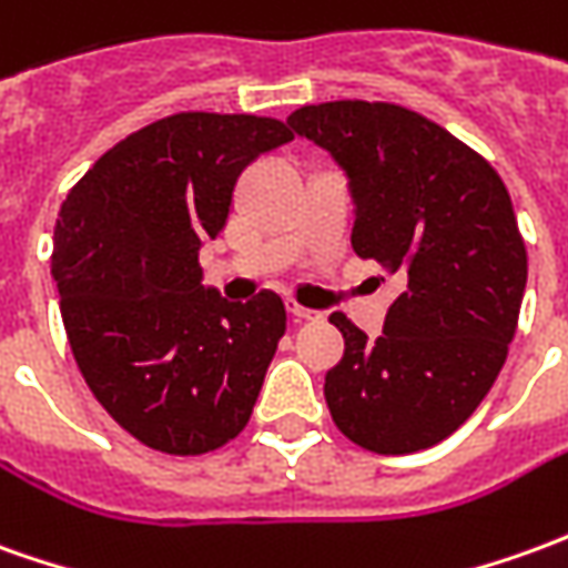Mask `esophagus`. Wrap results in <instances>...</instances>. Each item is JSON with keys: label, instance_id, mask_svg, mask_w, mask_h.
I'll use <instances>...</instances> for the list:
<instances>
[{"label": "esophagus", "instance_id": "1", "mask_svg": "<svg viewBox=\"0 0 568 568\" xmlns=\"http://www.w3.org/2000/svg\"><path fill=\"white\" fill-rule=\"evenodd\" d=\"M288 316L295 320V323H313V320H323V313L311 311V307H301V304H288Z\"/></svg>", "mask_w": 568, "mask_h": 568}]
</instances>
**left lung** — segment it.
I'll list each match as a JSON object with an SVG mask.
<instances>
[{"label":"left lung","instance_id":"1","mask_svg":"<svg viewBox=\"0 0 568 568\" xmlns=\"http://www.w3.org/2000/svg\"><path fill=\"white\" fill-rule=\"evenodd\" d=\"M288 129L347 178L356 255L406 285L378 338L328 316L344 335L328 412L368 452L430 449L489 394L517 332L526 245L510 193L479 153L406 106H301Z\"/></svg>","mask_w":568,"mask_h":568}]
</instances>
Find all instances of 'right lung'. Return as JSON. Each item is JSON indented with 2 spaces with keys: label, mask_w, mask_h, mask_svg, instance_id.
Listing matches in <instances>:
<instances>
[{
  "label": "right lung",
  "mask_w": 568,
  "mask_h": 568,
  "mask_svg": "<svg viewBox=\"0 0 568 568\" xmlns=\"http://www.w3.org/2000/svg\"><path fill=\"white\" fill-rule=\"evenodd\" d=\"M288 141L276 119L178 113L104 153L61 205L51 273L77 366L150 449L212 452L252 418L285 304L221 297L200 252L245 165Z\"/></svg>",
  "instance_id": "1"
}]
</instances>
